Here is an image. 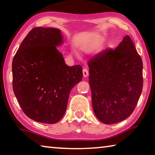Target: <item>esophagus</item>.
I'll list each match as a JSON object with an SVG mask.
<instances>
[{
  "label": "esophagus",
  "instance_id": "obj_1",
  "mask_svg": "<svg viewBox=\"0 0 155 155\" xmlns=\"http://www.w3.org/2000/svg\"><path fill=\"white\" fill-rule=\"evenodd\" d=\"M83 77H87L88 74H89V71L87 69H86V68H83Z\"/></svg>",
  "mask_w": 155,
  "mask_h": 155
}]
</instances>
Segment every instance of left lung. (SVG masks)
Returning a JSON list of instances; mask_svg holds the SVG:
<instances>
[{
  "label": "left lung",
  "instance_id": "obj_1",
  "mask_svg": "<svg viewBox=\"0 0 155 155\" xmlns=\"http://www.w3.org/2000/svg\"><path fill=\"white\" fill-rule=\"evenodd\" d=\"M94 112L112 124L134 111L143 89V63L132 40L124 36L115 50L107 48L88 61Z\"/></svg>",
  "mask_w": 155,
  "mask_h": 155
}]
</instances>
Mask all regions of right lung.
Segmentation results:
<instances>
[{
    "instance_id": "right-lung-1",
    "label": "right lung",
    "mask_w": 155,
    "mask_h": 155,
    "mask_svg": "<svg viewBox=\"0 0 155 155\" xmlns=\"http://www.w3.org/2000/svg\"><path fill=\"white\" fill-rule=\"evenodd\" d=\"M62 39L58 28H33L13 59L15 96L25 115L36 122H59L70 91L83 78L82 67L68 66L57 49Z\"/></svg>"
}]
</instances>
